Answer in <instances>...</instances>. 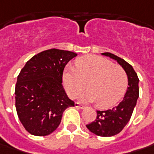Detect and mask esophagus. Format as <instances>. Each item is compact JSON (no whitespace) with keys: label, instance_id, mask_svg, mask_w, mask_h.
<instances>
[{"label":"esophagus","instance_id":"34e87169","mask_svg":"<svg viewBox=\"0 0 154 154\" xmlns=\"http://www.w3.org/2000/svg\"><path fill=\"white\" fill-rule=\"evenodd\" d=\"M75 107H76V108H77V109H84V105H82V104L79 103H75Z\"/></svg>","mask_w":154,"mask_h":154}]
</instances>
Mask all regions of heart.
Returning <instances> with one entry per match:
<instances>
[{
	"label": "heart",
	"instance_id": "obj_1",
	"mask_svg": "<svg viewBox=\"0 0 154 154\" xmlns=\"http://www.w3.org/2000/svg\"><path fill=\"white\" fill-rule=\"evenodd\" d=\"M63 84L67 94L75 97L84 89L79 98L97 103L100 109L115 106L123 97L128 88V76L119 65L97 55H87L76 61V69L67 66L63 72Z\"/></svg>",
	"mask_w": 154,
	"mask_h": 154
}]
</instances>
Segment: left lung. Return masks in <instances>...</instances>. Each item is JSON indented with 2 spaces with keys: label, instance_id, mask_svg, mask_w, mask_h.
<instances>
[{
  "label": "left lung",
  "instance_id": "8db88e82",
  "mask_svg": "<svg viewBox=\"0 0 154 154\" xmlns=\"http://www.w3.org/2000/svg\"><path fill=\"white\" fill-rule=\"evenodd\" d=\"M102 54L117 61L125 70L128 80V87L123 100L111 109L97 110L96 120L86 125L87 128L91 133L98 136L110 137L119 134L130 120L139 97V78L132 65L124 59L110 52H104Z\"/></svg>",
  "mask_w": 154,
  "mask_h": 154
}]
</instances>
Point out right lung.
I'll return each instance as SVG.
<instances>
[{"label": "right lung", "mask_w": 154, "mask_h": 154, "mask_svg": "<svg viewBox=\"0 0 154 154\" xmlns=\"http://www.w3.org/2000/svg\"><path fill=\"white\" fill-rule=\"evenodd\" d=\"M77 54L50 49L33 56L17 77L15 107L26 130L45 136L57 129L64 111L75 103L67 97L62 77L67 63Z\"/></svg>", "instance_id": "1"}]
</instances>
